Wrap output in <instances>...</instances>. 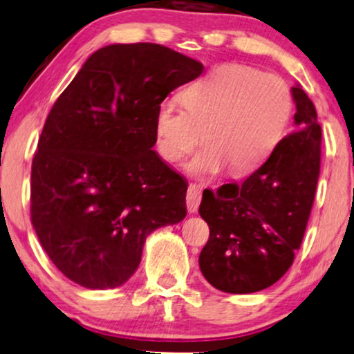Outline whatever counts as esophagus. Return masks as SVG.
<instances>
[{
	"mask_svg": "<svg viewBox=\"0 0 354 354\" xmlns=\"http://www.w3.org/2000/svg\"><path fill=\"white\" fill-rule=\"evenodd\" d=\"M201 187L196 186V185H189L187 186V192H186V205H187V210H189L191 214L198 212L199 209V204H201Z\"/></svg>",
	"mask_w": 354,
	"mask_h": 354,
	"instance_id": "obj_1",
	"label": "esophagus"
}]
</instances>
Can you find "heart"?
Segmentation results:
<instances>
[{"instance_id":"b5f03b06","label":"heart","mask_w":354,"mask_h":354,"mask_svg":"<svg viewBox=\"0 0 354 354\" xmlns=\"http://www.w3.org/2000/svg\"><path fill=\"white\" fill-rule=\"evenodd\" d=\"M183 106L162 101L155 113V147L160 158L178 163L196 149L201 132L205 149L187 165L196 176L229 169L243 176L261 167L283 140L294 111L284 78L253 66H216L181 93Z\"/></svg>"}]
</instances>
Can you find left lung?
Instances as JSON below:
<instances>
[{"label":"left lung","mask_w":354,"mask_h":354,"mask_svg":"<svg viewBox=\"0 0 354 354\" xmlns=\"http://www.w3.org/2000/svg\"><path fill=\"white\" fill-rule=\"evenodd\" d=\"M292 133L243 181L205 189L199 205L210 235L199 268L214 288L250 294L286 274L302 243L320 174L322 129L314 102L299 86Z\"/></svg>","instance_id":"8db88e82"}]
</instances>
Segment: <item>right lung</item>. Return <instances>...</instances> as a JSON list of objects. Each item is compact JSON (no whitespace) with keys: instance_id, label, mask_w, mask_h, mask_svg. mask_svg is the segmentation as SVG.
Returning a JSON list of instances; mask_svg holds the SVG:
<instances>
[{"instance_id":"1","label":"right lung","mask_w":354,"mask_h":354,"mask_svg":"<svg viewBox=\"0 0 354 354\" xmlns=\"http://www.w3.org/2000/svg\"><path fill=\"white\" fill-rule=\"evenodd\" d=\"M203 70L158 44H114L58 96L32 160L30 221L73 283L124 284L147 236L186 217L187 183L151 150L153 122L160 102Z\"/></svg>"}]
</instances>
